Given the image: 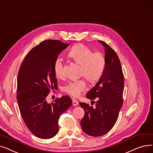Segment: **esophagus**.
I'll return each instance as SVG.
<instances>
[{
	"label": "esophagus",
	"instance_id": "esophagus-1",
	"mask_svg": "<svg viewBox=\"0 0 153 153\" xmlns=\"http://www.w3.org/2000/svg\"><path fill=\"white\" fill-rule=\"evenodd\" d=\"M72 105L74 106H76L78 105V102L76 100H73L72 101Z\"/></svg>",
	"mask_w": 153,
	"mask_h": 153
}]
</instances>
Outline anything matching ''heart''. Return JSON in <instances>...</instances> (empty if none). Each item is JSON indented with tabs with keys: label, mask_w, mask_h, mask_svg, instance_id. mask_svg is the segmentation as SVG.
<instances>
[{
	"label": "heart",
	"mask_w": 153,
	"mask_h": 153,
	"mask_svg": "<svg viewBox=\"0 0 153 153\" xmlns=\"http://www.w3.org/2000/svg\"><path fill=\"white\" fill-rule=\"evenodd\" d=\"M68 56L80 65L79 74L90 83H96L102 76L106 66V59L101 52L93 53V51L86 45L77 44L70 50ZM54 72L57 78L63 77V63L59 58L55 62ZM86 88L85 82L83 79H79L68 82L63 86L62 90L70 95L77 97Z\"/></svg>",
	"instance_id": "obj_1"
}]
</instances>
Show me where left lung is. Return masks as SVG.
Returning <instances> with one entry per match:
<instances>
[{
    "label": "left lung",
    "mask_w": 153,
    "mask_h": 153,
    "mask_svg": "<svg viewBox=\"0 0 153 153\" xmlns=\"http://www.w3.org/2000/svg\"><path fill=\"white\" fill-rule=\"evenodd\" d=\"M98 42L105 48L106 66L98 82L86 94L87 98L97 100L96 106L79 102L85 110L82 128L91 136H101L110 131L117 121L123 102L124 76L119 58L105 42Z\"/></svg>",
    "instance_id": "left-lung-1"
}]
</instances>
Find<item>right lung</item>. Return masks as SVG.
Instances as JSON below:
<instances>
[{
    "mask_svg": "<svg viewBox=\"0 0 153 153\" xmlns=\"http://www.w3.org/2000/svg\"><path fill=\"white\" fill-rule=\"evenodd\" d=\"M68 46L60 40L43 41L28 53L19 69L17 100L20 114L28 129L41 139L58 133L60 116L72 105L68 96L51 103L47 101L50 90L57 88L55 62Z\"/></svg>",
    "mask_w": 153,
    "mask_h": 153,
    "instance_id": "add662e5",
    "label": "right lung"
}]
</instances>
